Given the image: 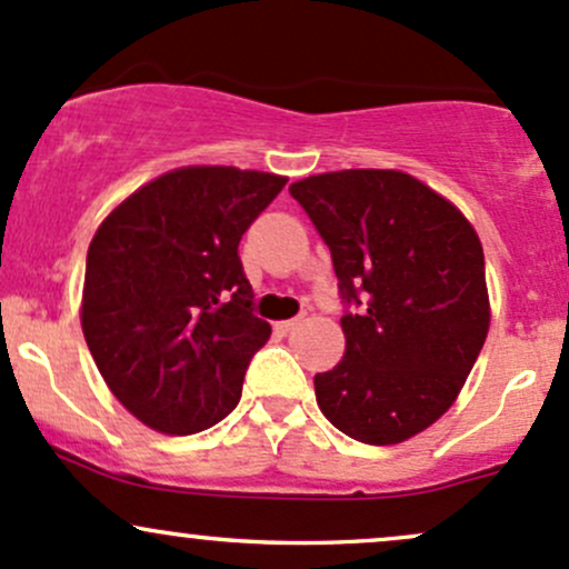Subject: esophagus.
<instances>
[{
	"instance_id": "esophagus-1",
	"label": "esophagus",
	"mask_w": 569,
	"mask_h": 569,
	"mask_svg": "<svg viewBox=\"0 0 569 569\" xmlns=\"http://www.w3.org/2000/svg\"><path fill=\"white\" fill-rule=\"evenodd\" d=\"M300 325V319H286V321H274V330L278 332H291L295 327Z\"/></svg>"
}]
</instances>
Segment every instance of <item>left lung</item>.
<instances>
[{
	"instance_id": "left-lung-1",
	"label": "left lung",
	"mask_w": 569,
	"mask_h": 569,
	"mask_svg": "<svg viewBox=\"0 0 569 569\" xmlns=\"http://www.w3.org/2000/svg\"><path fill=\"white\" fill-rule=\"evenodd\" d=\"M289 193L330 248L340 297L360 305L340 319L343 360L313 379L319 409L362 445H400L456 403L486 343L480 237L406 171H327Z\"/></svg>"
}]
</instances>
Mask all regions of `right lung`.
Masks as SVG:
<instances>
[{"mask_svg": "<svg viewBox=\"0 0 569 569\" xmlns=\"http://www.w3.org/2000/svg\"><path fill=\"white\" fill-rule=\"evenodd\" d=\"M289 182L234 166H182L141 184L98 226L81 330L113 398L169 436L234 411L272 327L253 316L237 248Z\"/></svg>", "mask_w": 569, "mask_h": 569, "instance_id": "add662e5", "label": "right lung"}]
</instances>
